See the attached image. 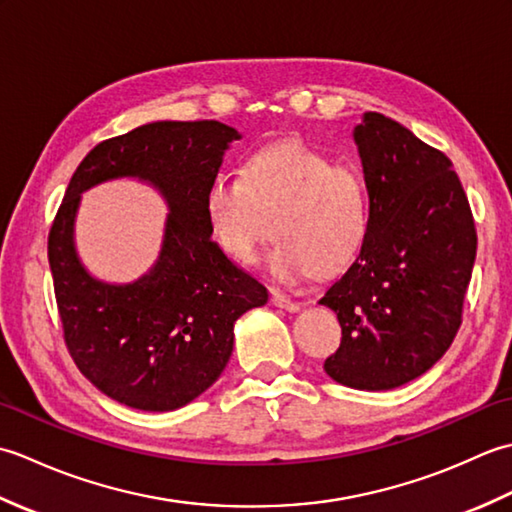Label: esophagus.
<instances>
[{"mask_svg":"<svg viewBox=\"0 0 512 512\" xmlns=\"http://www.w3.org/2000/svg\"><path fill=\"white\" fill-rule=\"evenodd\" d=\"M270 301H273V306L284 308V310H288V312H297V310L301 308L299 301L290 299V297H286V295H279V292H273V297H270Z\"/></svg>","mask_w":512,"mask_h":512,"instance_id":"obj_1","label":"esophagus"}]
</instances>
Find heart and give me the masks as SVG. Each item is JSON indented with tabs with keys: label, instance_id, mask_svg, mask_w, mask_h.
<instances>
[{
	"label": "heart",
	"instance_id": "b5f03b06",
	"mask_svg": "<svg viewBox=\"0 0 512 512\" xmlns=\"http://www.w3.org/2000/svg\"><path fill=\"white\" fill-rule=\"evenodd\" d=\"M204 213L215 244L244 266L257 262L273 222L277 244L266 257L268 273L295 286L314 273H339L361 253L369 191L358 169L288 140L255 151L242 178L215 176Z\"/></svg>",
	"mask_w": 512,
	"mask_h": 512
}]
</instances>
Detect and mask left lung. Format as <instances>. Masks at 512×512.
I'll return each instance as SVG.
<instances>
[{
  "label": "left lung",
  "instance_id": "left-lung-1",
  "mask_svg": "<svg viewBox=\"0 0 512 512\" xmlns=\"http://www.w3.org/2000/svg\"><path fill=\"white\" fill-rule=\"evenodd\" d=\"M369 191L361 255L319 301L341 345L323 369L336 383L383 391L436 365L462 325L477 233L469 198L440 149L367 112L354 127Z\"/></svg>",
  "mask_w": 512,
  "mask_h": 512
}]
</instances>
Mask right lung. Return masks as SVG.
I'll return each mask as SVG.
<instances>
[{
    "instance_id": "add662e5",
    "label": "right lung",
    "mask_w": 512,
    "mask_h": 512,
    "mask_svg": "<svg viewBox=\"0 0 512 512\" xmlns=\"http://www.w3.org/2000/svg\"><path fill=\"white\" fill-rule=\"evenodd\" d=\"M237 129L158 121L96 145L76 167L48 235L63 339L105 396L140 411H173L209 389L231 358L233 325L268 290L213 242L204 195ZM116 177L145 179L172 213L157 264L134 285H105L73 248L80 193Z\"/></svg>"
}]
</instances>
